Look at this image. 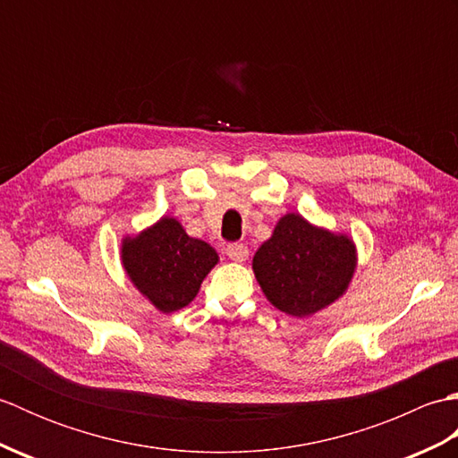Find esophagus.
<instances>
[{
	"label": "esophagus",
	"instance_id": "obj_1",
	"mask_svg": "<svg viewBox=\"0 0 458 458\" xmlns=\"http://www.w3.org/2000/svg\"><path fill=\"white\" fill-rule=\"evenodd\" d=\"M226 254H228V258L232 259V261H246V258H248V246L246 244H238V242H234V244H230L228 248H226Z\"/></svg>",
	"mask_w": 458,
	"mask_h": 458
}]
</instances>
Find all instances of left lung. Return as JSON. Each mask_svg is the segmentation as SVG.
I'll list each match as a JSON object with an SVG mask.
<instances>
[{"mask_svg": "<svg viewBox=\"0 0 458 458\" xmlns=\"http://www.w3.org/2000/svg\"><path fill=\"white\" fill-rule=\"evenodd\" d=\"M251 266L271 305L291 317H309L344 293L356 269V248L348 236L285 214Z\"/></svg>", "mask_w": 458, "mask_h": 458, "instance_id": "left-lung-1", "label": "left lung"}]
</instances>
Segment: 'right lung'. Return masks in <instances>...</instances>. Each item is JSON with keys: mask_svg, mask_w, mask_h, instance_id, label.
<instances>
[{"mask_svg": "<svg viewBox=\"0 0 458 458\" xmlns=\"http://www.w3.org/2000/svg\"><path fill=\"white\" fill-rule=\"evenodd\" d=\"M122 261L131 284L163 313H173L197 297L218 254L165 216L140 236L123 240Z\"/></svg>", "mask_w": 458, "mask_h": 458, "instance_id": "obj_1", "label": "right lung"}]
</instances>
